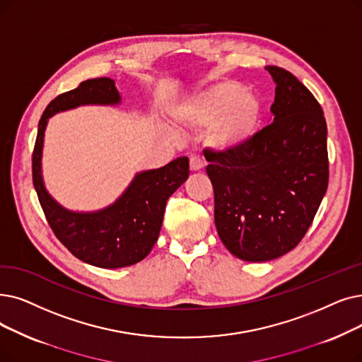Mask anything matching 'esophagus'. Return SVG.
I'll use <instances>...</instances> for the list:
<instances>
[{
    "mask_svg": "<svg viewBox=\"0 0 362 362\" xmlns=\"http://www.w3.org/2000/svg\"><path fill=\"white\" fill-rule=\"evenodd\" d=\"M189 165H191L192 171H198V170H201L204 167V161H202L201 156L192 155L191 160H189Z\"/></svg>",
    "mask_w": 362,
    "mask_h": 362,
    "instance_id": "obj_1",
    "label": "esophagus"
}]
</instances>
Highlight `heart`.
<instances>
[{
    "mask_svg": "<svg viewBox=\"0 0 362 362\" xmlns=\"http://www.w3.org/2000/svg\"><path fill=\"white\" fill-rule=\"evenodd\" d=\"M260 117V103L253 93L243 91L233 81L216 84L198 93L179 111L183 127L209 129V144L233 148L255 133Z\"/></svg>",
    "mask_w": 362,
    "mask_h": 362,
    "instance_id": "heart-1",
    "label": "heart"
}]
</instances>
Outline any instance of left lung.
I'll return each instance as SVG.
<instances>
[{"label": "left lung", "instance_id": "1", "mask_svg": "<svg viewBox=\"0 0 362 362\" xmlns=\"http://www.w3.org/2000/svg\"><path fill=\"white\" fill-rule=\"evenodd\" d=\"M266 71L276 83L272 122L238 146L204 149L217 233L245 262L276 259L300 243L328 186L321 105L291 72Z\"/></svg>", "mask_w": 362, "mask_h": 362}]
</instances>
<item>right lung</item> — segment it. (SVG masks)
<instances>
[{
	"mask_svg": "<svg viewBox=\"0 0 362 362\" xmlns=\"http://www.w3.org/2000/svg\"><path fill=\"white\" fill-rule=\"evenodd\" d=\"M119 94L111 78H94L54 98L41 115L33 152L35 191L56 238L80 260L117 269L144 260L158 240L167 199L189 176V160L180 156L167 165L139 173L111 207L96 213L68 211L45 191L41 153L47 119L80 105H115Z\"/></svg>",
	"mask_w": 362,
	"mask_h": 362,
	"instance_id": "add662e5",
	"label": "right lung"
}]
</instances>
